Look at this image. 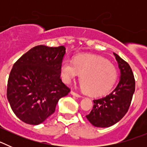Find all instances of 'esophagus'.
<instances>
[{
  "mask_svg": "<svg viewBox=\"0 0 147 147\" xmlns=\"http://www.w3.org/2000/svg\"><path fill=\"white\" fill-rule=\"evenodd\" d=\"M71 93L73 95V96H76V97H82L81 95H80L79 93H76V92L74 91V90H71Z\"/></svg>",
  "mask_w": 147,
  "mask_h": 147,
  "instance_id": "esophagus-1",
  "label": "esophagus"
}]
</instances>
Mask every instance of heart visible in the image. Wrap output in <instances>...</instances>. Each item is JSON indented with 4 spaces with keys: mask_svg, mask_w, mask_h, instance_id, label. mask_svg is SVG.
I'll use <instances>...</instances> for the list:
<instances>
[{
    "mask_svg": "<svg viewBox=\"0 0 147 147\" xmlns=\"http://www.w3.org/2000/svg\"><path fill=\"white\" fill-rule=\"evenodd\" d=\"M62 80L70 83L79 74L83 90L91 95H102L112 89L117 80V70L105 58L93 55H78L73 62L65 59L60 66Z\"/></svg>",
    "mask_w": 147,
    "mask_h": 147,
    "instance_id": "1",
    "label": "heart"
}]
</instances>
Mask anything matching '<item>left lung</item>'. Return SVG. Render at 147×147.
<instances>
[{"label":"left lung","mask_w":147,"mask_h":147,"mask_svg":"<svg viewBox=\"0 0 147 147\" xmlns=\"http://www.w3.org/2000/svg\"><path fill=\"white\" fill-rule=\"evenodd\" d=\"M121 71V78L112 93L93 100V109L87 119L93 126L109 127L119 122L129 108L136 89V81L129 65L113 53Z\"/></svg>","instance_id":"1"}]
</instances>
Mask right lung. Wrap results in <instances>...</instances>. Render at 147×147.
<instances>
[{
    "label": "right lung",
    "mask_w": 147,
    "mask_h": 147,
    "mask_svg": "<svg viewBox=\"0 0 147 147\" xmlns=\"http://www.w3.org/2000/svg\"><path fill=\"white\" fill-rule=\"evenodd\" d=\"M65 54L63 45H40L30 49L13 65L7 83L8 101L17 117L37 125L55 111L59 98L70 89L60 78Z\"/></svg>",
    "instance_id": "obj_1"
}]
</instances>
